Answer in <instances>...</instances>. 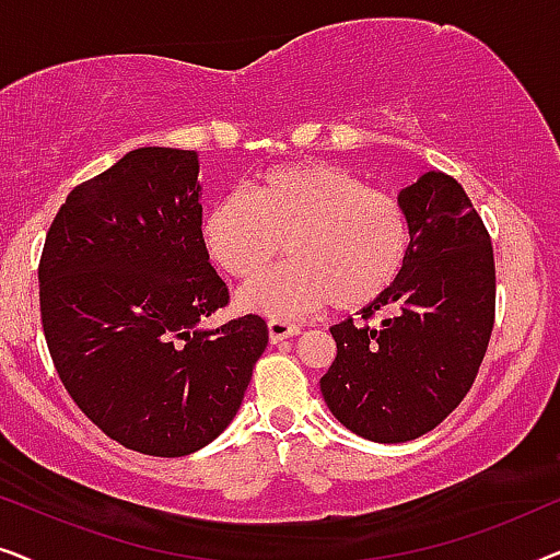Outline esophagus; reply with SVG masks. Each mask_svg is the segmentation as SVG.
Listing matches in <instances>:
<instances>
[{
	"label": "esophagus",
	"mask_w": 560,
	"mask_h": 560,
	"mask_svg": "<svg viewBox=\"0 0 560 560\" xmlns=\"http://www.w3.org/2000/svg\"><path fill=\"white\" fill-rule=\"evenodd\" d=\"M267 334H270V343H280V341L293 339V336L301 334V326L288 324V320H280V318H272L270 324H267Z\"/></svg>",
	"instance_id": "esophagus-1"
}]
</instances>
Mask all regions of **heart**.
I'll return each mask as SVG.
<instances>
[{
	"mask_svg": "<svg viewBox=\"0 0 560 560\" xmlns=\"http://www.w3.org/2000/svg\"><path fill=\"white\" fill-rule=\"evenodd\" d=\"M289 244L294 262L252 282L242 311L298 318L334 303L359 311L400 278L410 252V221L393 194L326 163L280 167L232 194L203 219V244L229 278L256 280Z\"/></svg>",
	"mask_w": 560,
	"mask_h": 560,
	"instance_id": "b5f03b06",
	"label": "heart"
}]
</instances>
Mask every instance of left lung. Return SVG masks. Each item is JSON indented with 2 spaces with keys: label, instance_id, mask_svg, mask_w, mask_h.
Segmentation results:
<instances>
[{
  "label": "left lung",
  "instance_id": "left-lung-1",
  "mask_svg": "<svg viewBox=\"0 0 560 560\" xmlns=\"http://www.w3.org/2000/svg\"><path fill=\"white\" fill-rule=\"evenodd\" d=\"M397 201L410 252L395 285L362 318L331 326L336 359L320 395L341 425L374 443L433 431L469 393L494 326V255L462 183L431 171Z\"/></svg>",
  "mask_w": 560,
  "mask_h": 560
}]
</instances>
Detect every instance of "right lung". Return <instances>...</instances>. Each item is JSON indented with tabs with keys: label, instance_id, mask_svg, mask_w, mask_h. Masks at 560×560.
Wrapping results in <instances>:
<instances>
[{
	"label": "right lung",
	"instance_id": "1",
	"mask_svg": "<svg viewBox=\"0 0 560 560\" xmlns=\"http://www.w3.org/2000/svg\"><path fill=\"white\" fill-rule=\"evenodd\" d=\"M194 150L140 148L75 186L40 257L52 364L91 423L148 456H188L232 423L267 324L203 331L229 303L201 234Z\"/></svg>",
	"mask_w": 560,
	"mask_h": 560
}]
</instances>
